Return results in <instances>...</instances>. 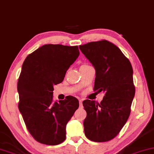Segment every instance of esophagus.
<instances>
[{"instance_id": "1", "label": "esophagus", "mask_w": 154, "mask_h": 154, "mask_svg": "<svg viewBox=\"0 0 154 154\" xmlns=\"http://www.w3.org/2000/svg\"><path fill=\"white\" fill-rule=\"evenodd\" d=\"M79 106H82V100L79 99Z\"/></svg>"}]
</instances>
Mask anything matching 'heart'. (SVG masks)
<instances>
[{"mask_svg":"<svg viewBox=\"0 0 154 154\" xmlns=\"http://www.w3.org/2000/svg\"><path fill=\"white\" fill-rule=\"evenodd\" d=\"M85 65H82V66H85Z\"/></svg>","mask_w":154,"mask_h":154,"instance_id":"1","label":"heart"}]
</instances>
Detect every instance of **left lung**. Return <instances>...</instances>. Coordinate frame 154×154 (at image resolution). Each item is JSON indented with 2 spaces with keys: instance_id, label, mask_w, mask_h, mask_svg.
Wrapping results in <instances>:
<instances>
[{
  "instance_id": "left-lung-1",
  "label": "left lung",
  "mask_w": 154,
  "mask_h": 154,
  "mask_svg": "<svg viewBox=\"0 0 154 154\" xmlns=\"http://www.w3.org/2000/svg\"><path fill=\"white\" fill-rule=\"evenodd\" d=\"M79 48L95 68L94 91L105 93L100 103L89 99L82 102L87 112L85 135L96 142L110 141L130 116L135 94L132 65L118 47L106 40L89 42Z\"/></svg>"
}]
</instances>
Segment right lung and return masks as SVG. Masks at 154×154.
Listing matches in <instances>:
<instances>
[{"mask_svg":"<svg viewBox=\"0 0 154 154\" xmlns=\"http://www.w3.org/2000/svg\"><path fill=\"white\" fill-rule=\"evenodd\" d=\"M79 55L77 46L46 44L27 56L22 64L18 108L28 131L42 144L64 141L66 125L79 108V101L72 96L53 101V87L62 82Z\"/></svg>","mask_w":154,"mask_h":154,"instance_id":"add662e5","label":"right lung"}]
</instances>
